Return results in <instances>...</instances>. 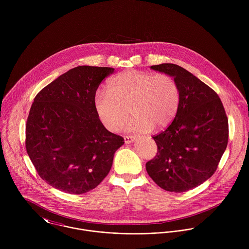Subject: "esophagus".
<instances>
[{"instance_id": "34e87169", "label": "esophagus", "mask_w": 249, "mask_h": 249, "mask_svg": "<svg viewBox=\"0 0 249 249\" xmlns=\"http://www.w3.org/2000/svg\"><path fill=\"white\" fill-rule=\"evenodd\" d=\"M135 141V137L134 136H124V142L125 143H130V142Z\"/></svg>"}]
</instances>
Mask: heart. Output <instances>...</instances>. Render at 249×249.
Returning a JSON list of instances; mask_svg holds the SVG:
<instances>
[{
    "label": "heart",
    "instance_id": "b5f03b06",
    "mask_svg": "<svg viewBox=\"0 0 249 249\" xmlns=\"http://www.w3.org/2000/svg\"><path fill=\"white\" fill-rule=\"evenodd\" d=\"M180 94L176 80L165 73L124 71L115 75L107 91H98L94 108L107 130L119 131L128 119V131L147 132L169 125L178 113Z\"/></svg>",
    "mask_w": 249,
    "mask_h": 249
}]
</instances>
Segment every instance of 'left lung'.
I'll list each match as a JSON object with an SVG mask.
<instances>
[{
	"label": "left lung",
	"mask_w": 249,
	"mask_h": 249,
	"mask_svg": "<svg viewBox=\"0 0 249 249\" xmlns=\"http://www.w3.org/2000/svg\"><path fill=\"white\" fill-rule=\"evenodd\" d=\"M150 69L174 77L180 100L173 123L152 137L158 151L145 169L162 189L183 193L215 172L227 146L228 120L216 93L192 72L172 63Z\"/></svg>",
	"instance_id": "left-lung-1"
}]
</instances>
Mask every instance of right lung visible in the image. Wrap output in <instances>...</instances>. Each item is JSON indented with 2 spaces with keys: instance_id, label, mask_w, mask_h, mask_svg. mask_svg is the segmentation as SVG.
<instances>
[{
  "instance_id": "1",
  "label": "right lung",
  "mask_w": 249,
  "mask_h": 249,
  "mask_svg": "<svg viewBox=\"0 0 249 249\" xmlns=\"http://www.w3.org/2000/svg\"><path fill=\"white\" fill-rule=\"evenodd\" d=\"M110 67L78 66L61 74L35 98L26 126V148L39 177L64 193L96 188L124 142L103 125L94 108Z\"/></svg>"
}]
</instances>
